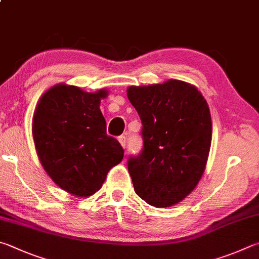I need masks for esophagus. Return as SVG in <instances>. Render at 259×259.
I'll return each mask as SVG.
<instances>
[{
	"label": "esophagus",
	"mask_w": 259,
	"mask_h": 259,
	"mask_svg": "<svg viewBox=\"0 0 259 259\" xmlns=\"http://www.w3.org/2000/svg\"><path fill=\"white\" fill-rule=\"evenodd\" d=\"M117 140H119L120 145L122 146V148H125V145H126V138L125 136H120L119 138H117Z\"/></svg>",
	"instance_id": "esophagus-1"
}]
</instances>
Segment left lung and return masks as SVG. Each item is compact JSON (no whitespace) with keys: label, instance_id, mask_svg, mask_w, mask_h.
I'll list each match as a JSON object with an SVG mask.
<instances>
[{"label":"left lung","instance_id":"left-lung-1","mask_svg":"<svg viewBox=\"0 0 259 259\" xmlns=\"http://www.w3.org/2000/svg\"><path fill=\"white\" fill-rule=\"evenodd\" d=\"M126 95L143 123L142 154L128 161L135 191L155 207H171L204 175L211 143L208 104L196 86L177 79L130 86Z\"/></svg>","mask_w":259,"mask_h":259}]
</instances>
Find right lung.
<instances>
[{"label":"right lung","mask_w":259,"mask_h":259,"mask_svg":"<svg viewBox=\"0 0 259 259\" xmlns=\"http://www.w3.org/2000/svg\"><path fill=\"white\" fill-rule=\"evenodd\" d=\"M105 88L87 93L56 83L37 103L31 133L37 156L61 189L89 197L102 188L107 173L123 159L119 142L106 135L100 104Z\"/></svg>","instance_id":"add662e5"}]
</instances>
